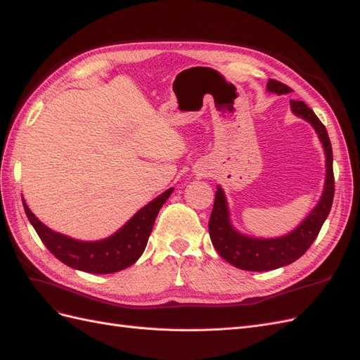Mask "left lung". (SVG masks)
<instances>
[{
  "instance_id": "left-lung-1",
  "label": "left lung",
  "mask_w": 360,
  "mask_h": 360,
  "mask_svg": "<svg viewBox=\"0 0 360 360\" xmlns=\"http://www.w3.org/2000/svg\"><path fill=\"white\" fill-rule=\"evenodd\" d=\"M267 91L276 94H288L292 90L288 85L275 79H269ZM291 111L297 117H302L312 124L315 132L323 143L326 151V183L321 200L315 205V209L308 214L296 230L290 234L278 238H254L237 233L230 222V212H228L226 198L224 191L217 188L214 193V204L209 221V233L214 249L219 255L236 266L237 269L249 271H267L278 267L291 264L292 261L300 258L312 242L317 238L321 226L329 216L335 193V177H333V156L332 144L324 124L319 117L314 114L311 108L302 101H291Z\"/></svg>"
}]
</instances>
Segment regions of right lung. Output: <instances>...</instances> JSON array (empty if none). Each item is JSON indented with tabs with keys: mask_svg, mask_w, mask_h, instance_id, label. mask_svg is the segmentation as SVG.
Segmentation results:
<instances>
[{
	"mask_svg": "<svg viewBox=\"0 0 360 360\" xmlns=\"http://www.w3.org/2000/svg\"><path fill=\"white\" fill-rule=\"evenodd\" d=\"M171 193L172 188L143 207L115 234L99 242L75 240V238L52 231L32 214L25 201L24 209L28 221L34 226L43 245L61 263L72 269L86 271V274L105 275L115 274V271L132 266L143 255L151 230H153L156 216Z\"/></svg>",
	"mask_w": 360,
	"mask_h": 360,
	"instance_id": "right-lung-1",
	"label": "right lung"
}]
</instances>
